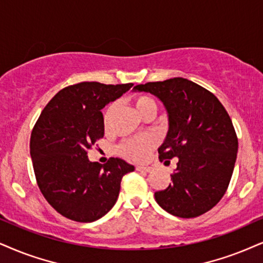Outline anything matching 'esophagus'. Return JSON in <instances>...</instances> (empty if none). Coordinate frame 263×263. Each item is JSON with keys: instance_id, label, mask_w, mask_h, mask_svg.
<instances>
[{"instance_id": "1", "label": "esophagus", "mask_w": 263, "mask_h": 263, "mask_svg": "<svg viewBox=\"0 0 263 263\" xmlns=\"http://www.w3.org/2000/svg\"><path fill=\"white\" fill-rule=\"evenodd\" d=\"M137 171H139V172H145V173H147V172L151 171V167H150V166H144V164H138V166H137Z\"/></svg>"}]
</instances>
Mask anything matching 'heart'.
Returning <instances> with one entry per match:
<instances>
[{
  "label": "heart",
  "mask_w": 263,
  "mask_h": 263,
  "mask_svg": "<svg viewBox=\"0 0 263 263\" xmlns=\"http://www.w3.org/2000/svg\"><path fill=\"white\" fill-rule=\"evenodd\" d=\"M133 105H134L135 109H137L139 115H141V113L146 111V109H154V111H156V103H155V101L150 96H137L133 100ZM112 108L113 106H109L108 109H107L106 119L108 118ZM155 144H156V141H155L154 137H151V135H145V137L135 138L124 142L123 146L121 147V151L125 157L130 158V160L141 161L144 160V158H146L148 152H150L151 148L155 146Z\"/></svg>",
  "instance_id": "b5f03b06"
}]
</instances>
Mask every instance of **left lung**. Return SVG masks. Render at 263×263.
Returning a JSON list of instances; mask_svg holds the SVG:
<instances>
[{"label": "left lung", "instance_id": "left-lung-1", "mask_svg": "<svg viewBox=\"0 0 263 263\" xmlns=\"http://www.w3.org/2000/svg\"><path fill=\"white\" fill-rule=\"evenodd\" d=\"M133 91L156 96L164 107L168 130L160 160L178 158L167 189L155 199L164 211L193 218L216 206L231 181L238 154L232 119L218 99L184 78L137 85Z\"/></svg>", "mask_w": 263, "mask_h": 263}]
</instances>
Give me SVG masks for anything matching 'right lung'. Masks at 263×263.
<instances>
[{
    "instance_id": "add662e5",
    "label": "right lung",
    "mask_w": 263,
    "mask_h": 263,
    "mask_svg": "<svg viewBox=\"0 0 263 263\" xmlns=\"http://www.w3.org/2000/svg\"><path fill=\"white\" fill-rule=\"evenodd\" d=\"M134 84L84 82L61 90L32 129L30 156L42 195L58 213L77 222H93L115 206L124 174L135 167L122 158L105 166L87 158L103 137L101 109Z\"/></svg>"
}]
</instances>
